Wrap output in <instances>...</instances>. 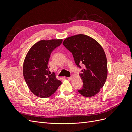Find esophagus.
<instances>
[{"mask_svg":"<svg viewBox=\"0 0 132 132\" xmlns=\"http://www.w3.org/2000/svg\"><path fill=\"white\" fill-rule=\"evenodd\" d=\"M67 79H68V80H70H70H72L73 78H72V77H68V78H67Z\"/></svg>","mask_w":132,"mask_h":132,"instance_id":"esophagus-1","label":"esophagus"}]
</instances>
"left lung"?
Masks as SVG:
<instances>
[{"label": "left lung", "instance_id": "left-lung-1", "mask_svg": "<svg viewBox=\"0 0 132 132\" xmlns=\"http://www.w3.org/2000/svg\"><path fill=\"white\" fill-rule=\"evenodd\" d=\"M72 53L78 67L82 64V88L79 93L86 97L97 94L104 85L107 77V62L104 50L97 41L89 36L78 34L66 38L63 42Z\"/></svg>", "mask_w": 132, "mask_h": 132}]
</instances>
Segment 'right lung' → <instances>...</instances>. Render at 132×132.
<instances>
[{"instance_id": "1", "label": "right lung", "mask_w": 132, "mask_h": 132, "mask_svg": "<svg viewBox=\"0 0 132 132\" xmlns=\"http://www.w3.org/2000/svg\"><path fill=\"white\" fill-rule=\"evenodd\" d=\"M62 41V39L41 40L30 48L26 55L23 77L30 91L37 97L51 96L62 84L55 74L51 73L48 62L52 52Z\"/></svg>"}]
</instances>
